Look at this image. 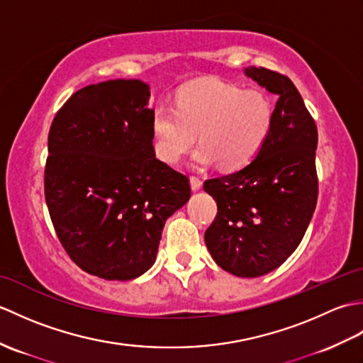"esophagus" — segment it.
Wrapping results in <instances>:
<instances>
[{
  "mask_svg": "<svg viewBox=\"0 0 363 363\" xmlns=\"http://www.w3.org/2000/svg\"><path fill=\"white\" fill-rule=\"evenodd\" d=\"M190 186H191V190H199L203 187V181L199 179L198 176H190Z\"/></svg>",
  "mask_w": 363,
  "mask_h": 363,
  "instance_id": "1",
  "label": "esophagus"
}]
</instances>
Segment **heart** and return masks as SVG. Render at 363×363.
Instances as JSON below:
<instances>
[{
    "label": "heart",
    "mask_w": 363,
    "mask_h": 363,
    "mask_svg": "<svg viewBox=\"0 0 363 363\" xmlns=\"http://www.w3.org/2000/svg\"><path fill=\"white\" fill-rule=\"evenodd\" d=\"M273 118V101L264 90H245L220 81L189 84L177 91L176 107L165 103L154 107L157 156L176 164L199 134L196 164L218 162L221 168H240L268 140Z\"/></svg>",
    "instance_id": "1"
}]
</instances>
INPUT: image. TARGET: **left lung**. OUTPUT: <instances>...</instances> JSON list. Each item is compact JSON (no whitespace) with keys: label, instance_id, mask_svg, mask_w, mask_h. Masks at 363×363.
Segmentation results:
<instances>
[{"label":"left lung","instance_id":"8db88e82","mask_svg":"<svg viewBox=\"0 0 363 363\" xmlns=\"http://www.w3.org/2000/svg\"><path fill=\"white\" fill-rule=\"evenodd\" d=\"M245 74L277 95L268 140L248 165L204 182L217 217L204 240L217 264L240 277L273 272L298 248L318 198V130L287 76L264 67Z\"/></svg>","mask_w":363,"mask_h":363}]
</instances>
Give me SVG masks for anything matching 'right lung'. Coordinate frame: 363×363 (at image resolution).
<instances>
[{"mask_svg": "<svg viewBox=\"0 0 363 363\" xmlns=\"http://www.w3.org/2000/svg\"><path fill=\"white\" fill-rule=\"evenodd\" d=\"M150 86L115 79L84 87L48 134L45 199L76 265L129 281L156 260L162 229L190 198V181L156 157Z\"/></svg>", "mask_w": 363, "mask_h": 363, "instance_id": "right-lung-1", "label": "right lung"}]
</instances>
